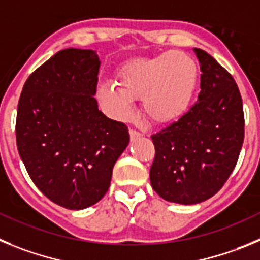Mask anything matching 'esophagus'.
Wrapping results in <instances>:
<instances>
[{
  "mask_svg": "<svg viewBox=\"0 0 260 260\" xmlns=\"http://www.w3.org/2000/svg\"><path fill=\"white\" fill-rule=\"evenodd\" d=\"M129 137H131V141H135V140H139L141 137V133L137 132L136 129H131L129 131Z\"/></svg>",
  "mask_w": 260,
  "mask_h": 260,
  "instance_id": "obj_1",
  "label": "esophagus"
}]
</instances>
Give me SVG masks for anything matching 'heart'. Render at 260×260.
<instances>
[{"label":"heart","mask_w":260,"mask_h":260,"mask_svg":"<svg viewBox=\"0 0 260 260\" xmlns=\"http://www.w3.org/2000/svg\"><path fill=\"white\" fill-rule=\"evenodd\" d=\"M200 70L186 53L167 51L155 57L127 60L116 72L115 84H104L100 97L119 119L131 115L133 101L155 124H170L185 115L197 92Z\"/></svg>","instance_id":"1"}]
</instances>
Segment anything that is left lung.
Here are the masks:
<instances>
[{
	"label": "left lung",
	"mask_w": 260,
	"mask_h": 260,
	"mask_svg": "<svg viewBox=\"0 0 260 260\" xmlns=\"http://www.w3.org/2000/svg\"><path fill=\"white\" fill-rule=\"evenodd\" d=\"M197 104L151 136L154 190L168 202L196 205L220 190L235 170L244 144V109L235 79L202 49Z\"/></svg>",
	"instance_id": "obj_1"
}]
</instances>
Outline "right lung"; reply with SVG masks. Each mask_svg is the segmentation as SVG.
<instances>
[{
  "instance_id": "right-lung-1",
  "label": "right lung",
  "mask_w": 260,
  "mask_h": 260,
  "mask_svg": "<svg viewBox=\"0 0 260 260\" xmlns=\"http://www.w3.org/2000/svg\"><path fill=\"white\" fill-rule=\"evenodd\" d=\"M101 60L89 49H64L23 86L16 146L35 185L50 201L83 210L102 200L129 144L127 125L98 110Z\"/></svg>"
}]
</instances>
